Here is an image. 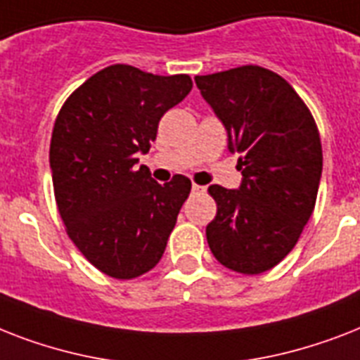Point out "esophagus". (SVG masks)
Listing matches in <instances>:
<instances>
[{
    "mask_svg": "<svg viewBox=\"0 0 360 360\" xmlns=\"http://www.w3.org/2000/svg\"><path fill=\"white\" fill-rule=\"evenodd\" d=\"M192 192H196V194H203V192H205V186H200L194 183V185H192Z\"/></svg>",
    "mask_w": 360,
    "mask_h": 360,
    "instance_id": "obj_1",
    "label": "esophagus"
}]
</instances>
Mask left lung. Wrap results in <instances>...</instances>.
Wrapping results in <instances>:
<instances>
[{
  "instance_id": "left-lung-1",
  "label": "left lung",
  "mask_w": 360,
  "mask_h": 360,
  "mask_svg": "<svg viewBox=\"0 0 360 360\" xmlns=\"http://www.w3.org/2000/svg\"><path fill=\"white\" fill-rule=\"evenodd\" d=\"M239 153V188L211 185L207 243L224 267L259 274L284 259L312 217L323 155L310 110L276 72L257 65L196 76Z\"/></svg>"
}]
</instances>
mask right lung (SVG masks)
Returning a JSON list of instances; mask_svg holds the SVG:
<instances>
[{
    "instance_id": "1",
    "label": "right lung",
    "mask_w": 360,
    "mask_h": 360,
    "mask_svg": "<svg viewBox=\"0 0 360 360\" xmlns=\"http://www.w3.org/2000/svg\"><path fill=\"white\" fill-rule=\"evenodd\" d=\"M186 75L112 65L76 89L53 124L50 168L67 233L98 271L120 280L151 271L164 254L191 179L158 185L136 166L158 121L191 93Z\"/></svg>"
}]
</instances>
